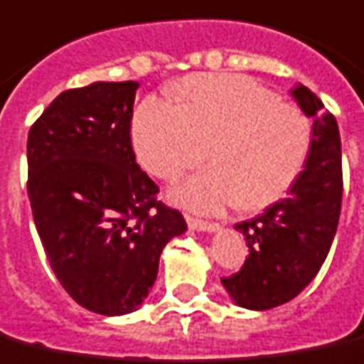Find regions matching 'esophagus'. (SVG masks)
<instances>
[{"label": "esophagus", "instance_id": "34e87169", "mask_svg": "<svg viewBox=\"0 0 364 364\" xmlns=\"http://www.w3.org/2000/svg\"><path fill=\"white\" fill-rule=\"evenodd\" d=\"M187 223H189L191 230H196V231H218L220 230V225L214 222H206V220H198V218H193V216H185Z\"/></svg>", "mask_w": 364, "mask_h": 364}]
</instances>
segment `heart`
Segmentation results:
<instances>
[{"mask_svg":"<svg viewBox=\"0 0 364 364\" xmlns=\"http://www.w3.org/2000/svg\"><path fill=\"white\" fill-rule=\"evenodd\" d=\"M177 98L148 96L133 119V146L144 168L171 181L196 168L212 142V168L177 185L173 198L196 212L270 206L303 173L312 148L305 112L282 104L245 75L203 73L175 86Z\"/></svg>","mask_w":364,"mask_h":364,"instance_id":"obj_1","label":"heart"}]
</instances>
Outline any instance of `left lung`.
<instances>
[{
  "mask_svg": "<svg viewBox=\"0 0 364 364\" xmlns=\"http://www.w3.org/2000/svg\"><path fill=\"white\" fill-rule=\"evenodd\" d=\"M293 98L314 117L311 156L289 195L260 216L237 223L249 257L241 270L222 278L237 305L252 311L284 305L311 284L340 222L343 175L336 117L306 86L293 88Z\"/></svg>",
  "mask_w": 364,
  "mask_h": 364,
  "instance_id": "left-lung-1",
  "label": "left lung"
}]
</instances>
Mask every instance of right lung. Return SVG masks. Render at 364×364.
<instances>
[{
    "label": "right lung",
    "mask_w": 364,
    "mask_h": 364,
    "mask_svg": "<svg viewBox=\"0 0 364 364\" xmlns=\"http://www.w3.org/2000/svg\"><path fill=\"white\" fill-rule=\"evenodd\" d=\"M136 88L125 80L65 90L26 142V191L48 262L80 306L106 316L136 311L161 249L187 230L134 160Z\"/></svg>",
    "instance_id": "1"
}]
</instances>
